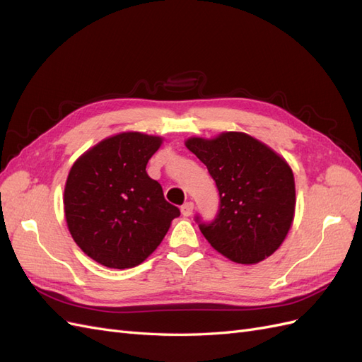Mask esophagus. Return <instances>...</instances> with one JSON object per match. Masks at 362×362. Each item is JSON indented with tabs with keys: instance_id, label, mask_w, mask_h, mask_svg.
I'll return each instance as SVG.
<instances>
[{
	"instance_id": "esophagus-1",
	"label": "esophagus",
	"mask_w": 362,
	"mask_h": 362,
	"mask_svg": "<svg viewBox=\"0 0 362 362\" xmlns=\"http://www.w3.org/2000/svg\"><path fill=\"white\" fill-rule=\"evenodd\" d=\"M193 208H194V205H193V202H185L182 206H181V213H182V216H185V217H189V216H192L193 214Z\"/></svg>"
}]
</instances>
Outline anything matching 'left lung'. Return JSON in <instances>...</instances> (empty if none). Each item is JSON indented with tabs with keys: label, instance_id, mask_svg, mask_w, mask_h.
I'll use <instances>...</instances> for the list:
<instances>
[{
	"label": "left lung",
	"instance_id": "left-lung-1",
	"mask_svg": "<svg viewBox=\"0 0 362 362\" xmlns=\"http://www.w3.org/2000/svg\"><path fill=\"white\" fill-rule=\"evenodd\" d=\"M185 146L216 181L221 208L201 233L218 254L238 264H257L286 240L296 208L290 164L246 133L190 137ZM199 222V217H196Z\"/></svg>",
	"mask_w": 362,
	"mask_h": 362
}]
</instances>
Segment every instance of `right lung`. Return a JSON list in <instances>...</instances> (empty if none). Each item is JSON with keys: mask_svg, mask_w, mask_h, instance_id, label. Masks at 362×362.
I'll return each instance as SVG.
<instances>
[{"mask_svg": "<svg viewBox=\"0 0 362 362\" xmlns=\"http://www.w3.org/2000/svg\"><path fill=\"white\" fill-rule=\"evenodd\" d=\"M163 137L127 131L107 137L76 158L63 205L74 242L100 264H141L168 234L180 210L146 172Z\"/></svg>", "mask_w": 362, "mask_h": 362, "instance_id": "1", "label": "right lung"}]
</instances>
